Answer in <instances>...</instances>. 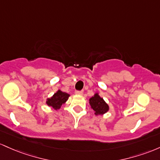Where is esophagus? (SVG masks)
I'll use <instances>...</instances> for the list:
<instances>
[{
  "label": "esophagus",
  "mask_w": 160,
  "mask_h": 160,
  "mask_svg": "<svg viewBox=\"0 0 160 160\" xmlns=\"http://www.w3.org/2000/svg\"><path fill=\"white\" fill-rule=\"evenodd\" d=\"M75 94L82 95V94H83V91H75Z\"/></svg>",
  "instance_id": "1"
}]
</instances>
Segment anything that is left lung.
I'll list each match as a JSON object with an SVG mask.
<instances>
[{"mask_svg": "<svg viewBox=\"0 0 160 160\" xmlns=\"http://www.w3.org/2000/svg\"><path fill=\"white\" fill-rule=\"evenodd\" d=\"M90 105L95 111L96 115H102L109 110V106L98 94L90 98Z\"/></svg>", "mask_w": 160, "mask_h": 160, "instance_id": "obj_1", "label": "left lung"}]
</instances>
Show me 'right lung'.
<instances>
[{"label": "right lung", "instance_id": "add662e5", "mask_svg": "<svg viewBox=\"0 0 160 160\" xmlns=\"http://www.w3.org/2000/svg\"><path fill=\"white\" fill-rule=\"evenodd\" d=\"M69 94L62 92L59 90L57 93L53 94L51 98H48L47 100V104L50 107H52L53 109H58L60 108L62 104H63L69 98Z\"/></svg>", "mask_w": 160, "mask_h": 160}]
</instances>
